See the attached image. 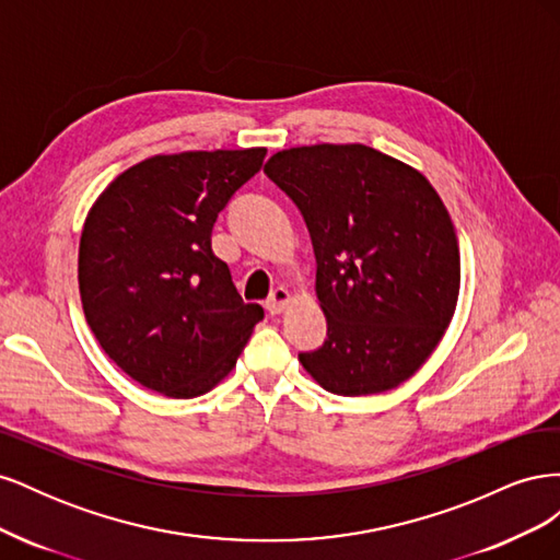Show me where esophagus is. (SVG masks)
<instances>
[{
    "label": "esophagus",
    "mask_w": 560,
    "mask_h": 560,
    "mask_svg": "<svg viewBox=\"0 0 560 560\" xmlns=\"http://www.w3.org/2000/svg\"><path fill=\"white\" fill-rule=\"evenodd\" d=\"M290 292L284 290V287H278L276 292H270V296L266 299V311L270 313V315H280L287 306H290Z\"/></svg>",
    "instance_id": "1"
}]
</instances>
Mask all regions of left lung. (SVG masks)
Returning a JSON list of instances; mask_svg holds the SVG:
<instances>
[{"label": "left lung", "mask_w": 560, "mask_h": 560, "mask_svg": "<svg viewBox=\"0 0 560 560\" xmlns=\"http://www.w3.org/2000/svg\"><path fill=\"white\" fill-rule=\"evenodd\" d=\"M264 173L299 208L315 252L327 338L299 352L303 369L343 397L411 378L442 341L460 290L455 231L432 184L364 144L284 149Z\"/></svg>", "instance_id": "1"}]
</instances>
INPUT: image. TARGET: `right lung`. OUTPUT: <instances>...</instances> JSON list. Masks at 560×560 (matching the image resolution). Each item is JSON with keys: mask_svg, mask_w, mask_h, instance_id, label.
<instances>
[{"mask_svg": "<svg viewBox=\"0 0 560 560\" xmlns=\"http://www.w3.org/2000/svg\"><path fill=\"white\" fill-rule=\"evenodd\" d=\"M266 149L147 159L95 200L79 243V292L95 338L154 393L191 399L229 371L264 319L243 303L210 233Z\"/></svg>", "mask_w": 560, "mask_h": 560, "instance_id": "1", "label": "right lung"}]
</instances>
